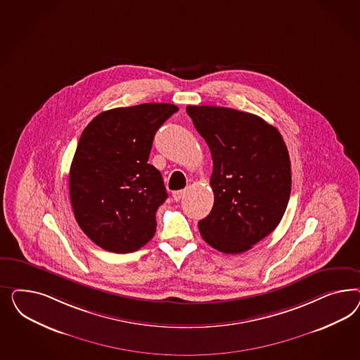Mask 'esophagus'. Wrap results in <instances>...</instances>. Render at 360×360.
I'll return each mask as SVG.
<instances>
[{
    "label": "esophagus",
    "mask_w": 360,
    "mask_h": 360,
    "mask_svg": "<svg viewBox=\"0 0 360 360\" xmlns=\"http://www.w3.org/2000/svg\"><path fill=\"white\" fill-rule=\"evenodd\" d=\"M184 195H185V190H178V191L173 193V199H174L175 202H178V200H181L184 198Z\"/></svg>",
    "instance_id": "esophagus-1"
}]
</instances>
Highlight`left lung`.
Segmentation results:
<instances>
[{"label":"left lung","mask_w":360,"mask_h":360,"mask_svg":"<svg viewBox=\"0 0 360 360\" xmlns=\"http://www.w3.org/2000/svg\"><path fill=\"white\" fill-rule=\"evenodd\" d=\"M207 142L214 169V207L198 223L203 240L223 253H241L281 221L292 190L283 136L262 117L212 105H188Z\"/></svg>","instance_id":"obj_1"}]
</instances>
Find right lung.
I'll list each match as a JSON object with an SVG mask.
<instances>
[{
  "mask_svg": "<svg viewBox=\"0 0 360 360\" xmlns=\"http://www.w3.org/2000/svg\"><path fill=\"white\" fill-rule=\"evenodd\" d=\"M176 110L166 103L109 109L82 133L70 199L79 227L103 250L129 253L154 236L155 212L167 193L148 160L155 131Z\"/></svg>",
  "mask_w": 360,
  "mask_h": 360,
  "instance_id": "obj_1",
  "label": "right lung"
}]
</instances>
